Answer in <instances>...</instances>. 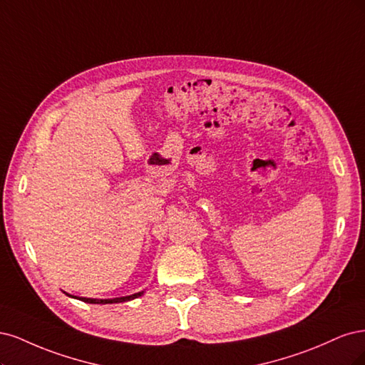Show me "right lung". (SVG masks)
I'll return each instance as SVG.
<instances>
[{
  "label": "right lung",
  "mask_w": 365,
  "mask_h": 365,
  "mask_svg": "<svg viewBox=\"0 0 365 365\" xmlns=\"http://www.w3.org/2000/svg\"><path fill=\"white\" fill-rule=\"evenodd\" d=\"M139 296H143V292H136V294H132V296H125V297H116V299H106V300H98V299H86V297H76L81 302H86V303H101V304H106V303H121V302H128V300H133ZM74 297V296H71Z\"/></svg>",
  "instance_id": "1"
}]
</instances>
